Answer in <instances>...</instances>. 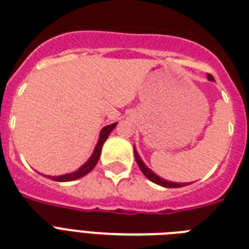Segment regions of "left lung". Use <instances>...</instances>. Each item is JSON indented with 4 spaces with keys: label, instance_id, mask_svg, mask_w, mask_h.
<instances>
[{
    "label": "left lung",
    "instance_id": "left-lung-1",
    "mask_svg": "<svg viewBox=\"0 0 249 249\" xmlns=\"http://www.w3.org/2000/svg\"><path fill=\"white\" fill-rule=\"evenodd\" d=\"M207 78H209V80H213V76H212L211 74H207ZM134 156H135V161H137V163H138L141 171L144 174V177L147 178V179H149V180L153 181V183L159 184V185L165 188H180V187H184V185H187L185 183H174V181H167L165 180V179H162V178L157 177L156 174L153 173L151 169H148V167L145 166V163L141 160V157H139L138 152H137V149L135 148H134Z\"/></svg>",
    "mask_w": 249,
    "mask_h": 249
}]
</instances>
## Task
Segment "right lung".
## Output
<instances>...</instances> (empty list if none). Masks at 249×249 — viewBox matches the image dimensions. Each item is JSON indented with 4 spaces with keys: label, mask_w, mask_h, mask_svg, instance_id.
Returning a JSON list of instances; mask_svg holds the SVG:
<instances>
[{
    "label": "right lung",
    "mask_w": 249,
    "mask_h": 249,
    "mask_svg": "<svg viewBox=\"0 0 249 249\" xmlns=\"http://www.w3.org/2000/svg\"><path fill=\"white\" fill-rule=\"evenodd\" d=\"M116 124H118V123L107 125V126H105V128L101 130L100 139H98V142H97L96 148H94V151H93L92 156L89 157V160H88L84 165H82V166L79 167L78 170L74 171V173L65 174V175H58V177H48V178L54 181H72V180H76V179H80V178H83L88 173H90V171L93 170V167L96 166V163L98 162V159H100L101 156V151H102V145H104L105 141H106L107 137H108V134H110L111 131L114 130Z\"/></svg>",
    "instance_id": "obj_1"
}]
</instances>
